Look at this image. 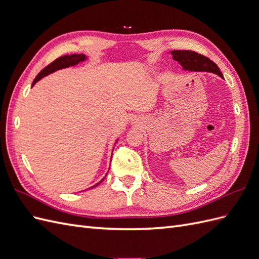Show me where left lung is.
<instances>
[{"instance_id": "obj_1", "label": "left lung", "mask_w": 259, "mask_h": 259, "mask_svg": "<svg viewBox=\"0 0 259 259\" xmlns=\"http://www.w3.org/2000/svg\"><path fill=\"white\" fill-rule=\"evenodd\" d=\"M173 59L187 71H204L223 76L221 70L214 61L193 51H171Z\"/></svg>"}]
</instances>
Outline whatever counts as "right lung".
Returning a JSON list of instances; mask_svg holds the SVG:
<instances>
[{"instance_id": "right-lung-1", "label": "right lung", "mask_w": 259, "mask_h": 259, "mask_svg": "<svg viewBox=\"0 0 259 259\" xmlns=\"http://www.w3.org/2000/svg\"><path fill=\"white\" fill-rule=\"evenodd\" d=\"M88 59V57L85 56L84 54H72V55H65V56H61L57 59H55L53 62H51V64L45 67L43 70H41V72L38 73L36 75V77L34 79L33 83H32V86L37 82L40 81L42 77L49 75L55 71H57V70H60V69H65V68H68V67H72V66H75L79 64V62H82L84 60ZM107 176V175H106ZM105 178H103L100 180L99 183H97L96 185L92 186L91 188H95L97 187L101 182H103Z\"/></svg>"}]
</instances>
